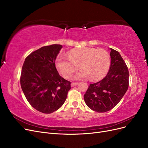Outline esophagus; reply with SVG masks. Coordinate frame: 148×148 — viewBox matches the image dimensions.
<instances>
[{"label":"esophagus","mask_w":148,"mask_h":148,"mask_svg":"<svg viewBox=\"0 0 148 148\" xmlns=\"http://www.w3.org/2000/svg\"><path fill=\"white\" fill-rule=\"evenodd\" d=\"M78 84V83H77V82H72L71 84V87H73V86H77Z\"/></svg>","instance_id":"34e87169"}]
</instances>
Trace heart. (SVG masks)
<instances>
[{"instance_id": "obj_1", "label": "heart", "mask_w": 148, "mask_h": 148, "mask_svg": "<svg viewBox=\"0 0 148 148\" xmlns=\"http://www.w3.org/2000/svg\"><path fill=\"white\" fill-rule=\"evenodd\" d=\"M68 56H59L56 60L57 68L66 79L71 78L78 66L82 70L75 76L76 79L90 77L92 80H99L105 77L110 68V56L103 49H75L69 52Z\"/></svg>"}]
</instances>
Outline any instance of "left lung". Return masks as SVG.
Masks as SVG:
<instances>
[{
	"instance_id": "obj_1",
	"label": "left lung",
	"mask_w": 148,
	"mask_h": 148,
	"mask_svg": "<svg viewBox=\"0 0 148 148\" xmlns=\"http://www.w3.org/2000/svg\"><path fill=\"white\" fill-rule=\"evenodd\" d=\"M108 73L101 81L90 84L84 95L86 105L97 112L113 109L122 99L129 86L128 69L119 52L110 48Z\"/></svg>"
}]
</instances>
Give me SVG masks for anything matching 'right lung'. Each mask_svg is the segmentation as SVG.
<instances>
[{"label":"right lung","instance_id":"1","mask_svg":"<svg viewBox=\"0 0 148 148\" xmlns=\"http://www.w3.org/2000/svg\"><path fill=\"white\" fill-rule=\"evenodd\" d=\"M62 48L60 44L42 47L26 57L22 66V91L30 105L42 113L59 109L71 89V83L60 77L56 67Z\"/></svg>","mask_w":148,"mask_h":148}]
</instances>
